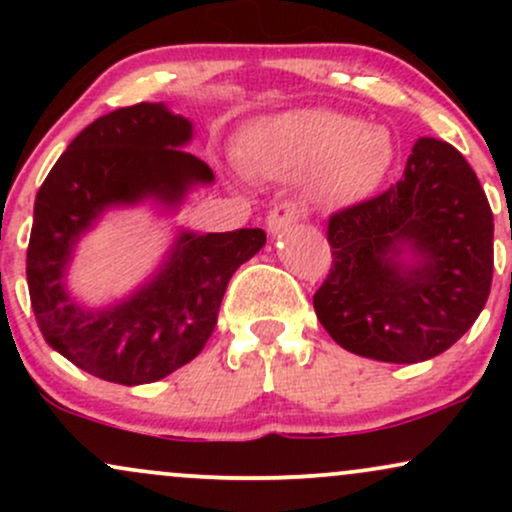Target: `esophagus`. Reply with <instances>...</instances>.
Instances as JSON below:
<instances>
[{
	"instance_id": "34e87169",
	"label": "esophagus",
	"mask_w": 512,
	"mask_h": 512,
	"mask_svg": "<svg viewBox=\"0 0 512 512\" xmlns=\"http://www.w3.org/2000/svg\"><path fill=\"white\" fill-rule=\"evenodd\" d=\"M301 216H305V209L293 199H281L279 204H274V209L267 214V226L272 233L284 231L291 223H296Z\"/></svg>"
}]
</instances>
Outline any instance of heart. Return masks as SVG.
Wrapping results in <instances>:
<instances>
[{
	"label": "heart",
	"instance_id": "heart-1",
	"mask_svg": "<svg viewBox=\"0 0 512 512\" xmlns=\"http://www.w3.org/2000/svg\"><path fill=\"white\" fill-rule=\"evenodd\" d=\"M252 175L286 178L310 170V192L322 204L368 195L385 178L392 144L385 129L327 108L281 113L252 125L243 142Z\"/></svg>",
	"mask_w": 512,
	"mask_h": 512
}]
</instances>
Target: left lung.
Segmentation results:
<instances>
[{
    "label": "left lung",
    "mask_w": 512,
    "mask_h": 512,
    "mask_svg": "<svg viewBox=\"0 0 512 512\" xmlns=\"http://www.w3.org/2000/svg\"><path fill=\"white\" fill-rule=\"evenodd\" d=\"M332 267L313 305L346 351L416 363L443 354L474 325L493 279V214L455 146L419 139L402 180L327 221ZM402 244L422 264L394 262Z\"/></svg>",
    "instance_id": "obj_1"
}]
</instances>
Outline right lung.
Here are the masks:
<instances>
[{"mask_svg":"<svg viewBox=\"0 0 512 512\" xmlns=\"http://www.w3.org/2000/svg\"><path fill=\"white\" fill-rule=\"evenodd\" d=\"M190 137V120L161 103L117 108L67 146L35 197L26 255L35 322L52 349L108 383H154L199 356L228 279L267 240L262 228L182 233L161 274L132 298L96 313L69 301V255L103 209L146 197L175 204L190 185L214 180L207 163L180 149Z\"/></svg>","mask_w":512,"mask_h":512,"instance_id":"right-lung-1","label":"right lung"}]
</instances>
